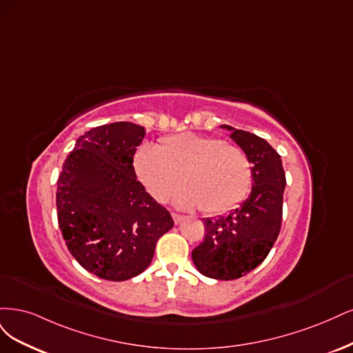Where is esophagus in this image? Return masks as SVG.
<instances>
[{
  "instance_id": "esophagus-1",
  "label": "esophagus",
  "mask_w": 353,
  "mask_h": 353,
  "mask_svg": "<svg viewBox=\"0 0 353 353\" xmlns=\"http://www.w3.org/2000/svg\"><path fill=\"white\" fill-rule=\"evenodd\" d=\"M172 217H173V220H174V223H176V224L181 223V220H183V219H185V217H183V215H180V214H176V212H173V214H172Z\"/></svg>"
}]
</instances>
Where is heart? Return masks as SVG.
<instances>
[{"label":"heart","mask_w":353,"mask_h":353,"mask_svg":"<svg viewBox=\"0 0 353 353\" xmlns=\"http://www.w3.org/2000/svg\"><path fill=\"white\" fill-rule=\"evenodd\" d=\"M133 168L157 201H167L181 180L186 186L174 196L181 208L221 214L241 203L252 181V168L242 148L214 136L177 133L160 146L142 145Z\"/></svg>","instance_id":"1"}]
</instances>
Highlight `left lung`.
<instances>
[{"label":"left lung","mask_w":353,"mask_h":353,"mask_svg":"<svg viewBox=\"0 0 353 353\" xmlns=\"http://www.w3.org/2000/svg\"><path fill=\"white\" fill-rule=\"evenodd\" d=\"M252 163V190L236 210L205 219V237L192 251L201 274L215 280L241 279L267 258L281 227L286 186L281 157L265 139L223 124Z\"/></svg>","instance_id":"8db88e82"}]
</instances>
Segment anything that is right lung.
<instances>
[{"mask_svg": "<svg viewBox=\"0 0 353 353\" xmlns=\"http://www.w3.org/2000/svg\"><path fill=\"white\" fill-rule=\"evenodd\" d=\"M145 128L98 126L76 141L57 185V217L67 248L92 274L123 281L151 264L157 241L174 225L136 177L133 155Z\"/></svg>", "mask_w": 353, "mask_h": 353, "instance_id": "obj_1", "label": "right lung"}]
</instances>
